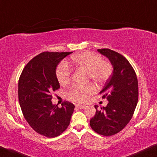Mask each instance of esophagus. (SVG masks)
<instances>
[{
  "instance_id": "esophagus-1",
  "label": "esophagus",
  "mask_w": 157,
  "mask_h": 157,
  "mask_svg": "<svg viewBox=\"0 0 157 157\" xmlns=\"http://www.w3.org/2000/svg\"><path fill=\"white\" fill-rule=\"evenodd\" d=\"M75 107L79 108V109H83V108H84L86 106H85L84 105H80V104H76L75 105Z\"/></svg>"
}]
</instances>
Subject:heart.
I'll list each match as a JSON object with an SVG mask.
<instances>
[{"label": "heart", "mask_w": 157, "mask_h": 157, "mask_svg": "<svg viewBox=\"0 0 157 157\" xmlns=\"http://www.w3.org/2000/svg\"><path fill=\"white\" fill-rule=\"evenodd\" d=\"M67 64L71 68L84 69L88 71L90 78L98 84H102L111 76V65L108 62L101 60V57L97 54L90 52H83L72 56ZM58 82L62 85H66L71 81V70L65 64H61L57 71ZM94 85L85 86H73L67 92L69 100L75 102H84L95 92Z\"/></svg>", "instance_id": "1"}]
</instances>
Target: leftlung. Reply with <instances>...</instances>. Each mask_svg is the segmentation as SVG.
Masks as SVG:
<instances>
[{
  "label": "left lung",
  "mask_w": 157,
  "mask_h": 157,
  "mask_svg": "<svg viewBox=\"0 0 157 157\" xmlns=\"http://www.w3.org/2000/svg\"><path fill=\"white\" fill-rule=\"evenodd\" d=\"M98 52L109 59L113 73L100 92L108 103L100 111L98 105H94L96 113L90 124L98 134L111 136L124 128L132 119L138 103V78L132 65L122 55L109 49Z\"/></svg>",
  "instance_id": "left-lung-1"
}]
</instances>
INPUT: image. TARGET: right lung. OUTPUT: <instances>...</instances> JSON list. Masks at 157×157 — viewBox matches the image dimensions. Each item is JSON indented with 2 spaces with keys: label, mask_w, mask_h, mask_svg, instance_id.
Masks as SVG:
<instances>
[{
  "label": "right lung",
  "mask_w": 157,
  "mask_h": 157,
  "mask_svg": "<svg viewBox=\"0 0 157 157\" xmlns=\"http://www.w3.org/2000/svg\"><path fill=\"white\" fill-rule=\"evenodd\" d=\"M73 52H42L23 69L18 84V97L25 119L30 127L47 138H55L68 127L75 105L65 101L59 108L51 93L59 88L57 67Z\"/></svg>",
  "instance_id": "add662e5"
}]
</instances>
